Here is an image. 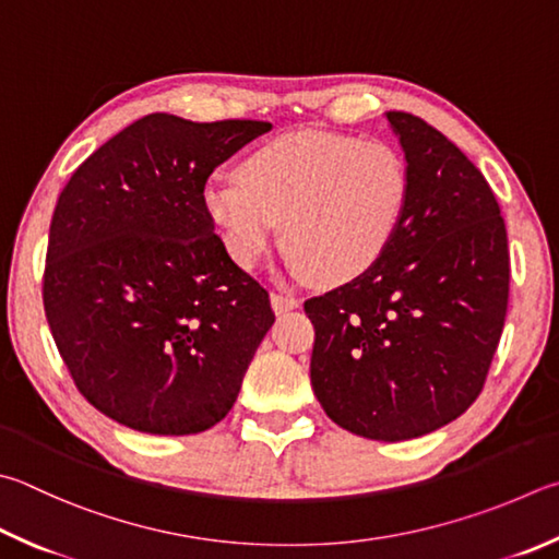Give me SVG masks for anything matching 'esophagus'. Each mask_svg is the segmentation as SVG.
Listing matches in <instances>:
<instances>
[{
  "label": "esophagus",
  "instance_id": "1",
  "mask_svg": "<svg viewBox=\"0 0 559 559\" xmlns=\"http://www.w3.org/2000/svg\"><path fill=\"white\" fill-rule=\"evenodd\" d=\"M271 306H273V312L283 314V312L298 310V308H300V298H296V296H283V293H271Z\"/></svg>",
  "mask_w": 559,
  "mask_h": 559
}]
</instances>
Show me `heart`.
<instances>
[{"mask_svg":"<svg viewBox=\"0 0 559 559\" xmlns=\"http://www.w3.org/2000/svg\"><path fill=\"white\" fill-rule=\"evenodd\" d=\"M408 195V166L391 144L293 131L253 148L237 178L210 180L202 210L239 266H257L283 225L293 266L344 286L391 247Z\"/></svg>","mask_w":559,"mask_h":559,"instance_id":"1","label":"heart"}]
</instances>
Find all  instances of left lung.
<instances>
[{
	"mask_svg": "<svg viewBox=\"0 0 559 559\" xmlns=\"http://www.w3.org/2000/svg\"><path fill=\"white\" fill-rule=\"evenodd\" d=\"M411 176L377 266L306 302L322 411L361 438H420L481 393L509 306V239L489 182L452 141L385 111Z\"/></svg>",
	"mask_w": 559,
	"mask_h": 559,
	"instance_id": "8db88e82",
	"label": "left lung"
}]
</instances>
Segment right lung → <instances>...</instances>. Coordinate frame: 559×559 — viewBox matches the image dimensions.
Returning <instances> with one entry per match:
<instances>
[{"instance_id":"obj_1","label":"right lung","mask_w":559,"mask_h":559,"mask_svg":"<svg viewBox=\"0 0 559 559\" xmlns=\"http://www.w3.org/2000/svg\"><path fill=\"white\" fill-rule=\"evenodd\" d=\"M269 121L148 115L99 146L58 198L46 318L80 393L148 435H195L235 405L276 314L202 210L212 170Z\"/></svg>"}]
</instances>
